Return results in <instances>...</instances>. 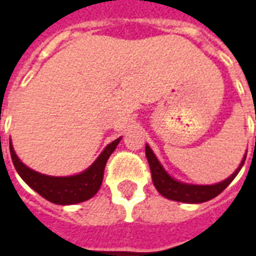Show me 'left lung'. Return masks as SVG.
<instances>
[{"instance_id": "8db88e82", "label": "left lung", "mask_w": 256, "mask_h": 256, "mask_svg": "<svg viewBox=\"0 0 256 256\" xmlns=\"http://www.w3.org/2000/svg\"><path fill=\"white\" fill-rule=\"evenodd\" d=\"M145 155L150 163L152 181H154V185L158 189V192L170 200L182 202V203H204V202H208L215 196H218L238 174L240 168L246 162V156H244V159L240 163V166L237 167L236 172L229 178H226L225 181L215 184V185H192V184L180 182L177 180L170 177L160 164V162L158 160L155 154L152 152L150 145H145Z\"/></svg>"}]
</instances>
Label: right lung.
Wrapping results in <instances>:
<instances>
[{
    "label": "right lung",
    "mask_w": 256,
    "mask_h": 256,
    "mask_svg": "<svg viewBox=\"0 0 256 256\" xmlns=\"http://www.w3.org/2000/svg\"><path fill=\"white\" fill-rule=\"evenodd\" d=\"M119 141L120 138L106 145V150L101 152V155L88 170L71 177H50V176L40 174L20 162L19 158L14 154L12 142H9V150L16 172H19L22 180L30 188L40 193L42 198L49 200L50 203L66 206V204H76L89 200L98 192L104 177L106 160L115 150Z\"/></svg>",
    "instance_id": "right-lung-1"
}]
</instances>
